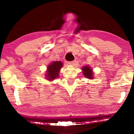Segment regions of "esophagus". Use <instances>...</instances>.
<instances>
[{
	"instance_id": "obj_1",
	"label": "esophagus",
	"mask_w": 134,
	"mask_h": 134,
	"mask_svg": "<svg viewBox=\"0 0 134 134\" xmlns=\"http://www.w3.org/2000/svg\"><path fill=\"white\" fill-rule=\"evenodd\" d=\"M75 63H76V61L75 60L72 61H69L68 62V64H71V65H75Z\"/></svg>"
}]
</instances>
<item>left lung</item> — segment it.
Masks as SVG:
<instances>
[{"mask_svg":"<svg viewBox=\"0 0 134 134\" xmlns=\"http://www.w3.org/2000/svg\"><path fill=\"white\" fill-rule=\"evenodd\" d=\"M82 70L83 75H84V76H85L86 78H89V79L93 78V71L92 69L90 68V67L83 66Z\"/></svg>","mask_w":134,"mask_h":134,"instance_id":"8db88e82","label":"left lung"}]
</instances>
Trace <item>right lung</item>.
Here are the masks:
<instances>
[{"instance_id": "right-lung-1", "label": "right lung", "mask_w": 134, "mask_h": 134, "mask_svg": "<svg viewBox=\"0 0 134 134\" xmlns=\"http://www.w3.org/2000/svg\"><path fill=\"white\" fill-rule=\"evenodd\" d=\"M63 66V63L61 61H54L48 66L47 70L46 78L49 80H53L58 77L59 72L61 67Z\"/></svg>"}]
</instances>
